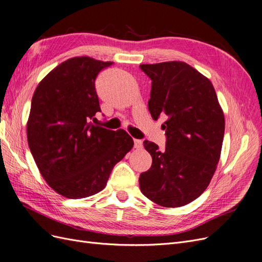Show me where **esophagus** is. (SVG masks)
<instances>
[{"label":"esophagus","instance_id":"1","mask_svg":"<svg viewBox=\"0 0 262 262\" xmlns=\"http://www.w3.org/2000/svg\"><path fill=\"white\" fill-rule=\"evenodd\" d=\"M134 146L136 149H141L142 148V141L139 139H134Z\"/></svg>","mask_w":262,"mask_h":262}]
</instances>
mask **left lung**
I'll return each mask as SVG.
<instances>
[{"label": "left lung", "mask_w": 262, "mask_h": 262, "mask_svg": "<svg viewBox=\"0 0 262 262\" xmlns=\"http://www.w3.org/2000/svg\"><path fill=\"white\" fill-rule=\"evenodd\" d=\"M152 80L148 107L154 120L166 116L165 150L146 140L152 165L139 176L141 192L155 204L176 208L204 192L221 156L225 121L214 87L185 62L141 64Z\"/></svg>", "instance_id": "8db88e82"}]
</instances>
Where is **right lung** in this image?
Listing matches in <instances>:
<instances>
[{"mask_svg":"<svg viewBox=\"0 0 262 262\" xmlns=\"http://www.w3.org/2000/svg\"><path fill=\"white\" fill-rule=\"evenodd\" d=\"M112 64L89 56L69 58L38 83L32 96L28 145L40 174L63 197L80 199L102 190L114 165L134 147L124 129L90 122L101 111L95 80Z\"/></svg>","mask_w":262,"mask_h":262,"instance_id":"obj_1","label":"right lung"}]
</instances>
